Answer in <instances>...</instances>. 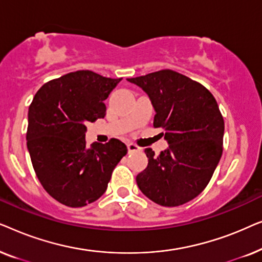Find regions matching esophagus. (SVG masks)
I'll return each mask as SVG.
<instances>
[{
	"instance_id": "34e87169",
	"label": "esophagus",
	"mask_w": 262,
	"mask_h": 262,
	"mask_svg": "<svg viewBox=\"0 0 262 262\" xmlns=\"http://www.w3.org/2000/svg\"><path fill=\"white\" fill-rule=\"evenodd\" d=\"M127 149H128V152H135V151H139V150H142L141 146L135 144V143H128Z\"/></svg>"
}]
</instances>
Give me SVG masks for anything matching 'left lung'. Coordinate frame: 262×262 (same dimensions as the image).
Here are the masks:
<instances>
[{
	"label": "left lung",
	"mask_w": 262,
	"mask_h": 262,
	"mask_svg": "<svg viewBox=\"0 0 262 262\" xmlns=\"http://www.w3.org/2000/svg\"><path fill=\"white\" fill-rule=\"evenodd\" d=\"M149 95L154 127L164 130L169 148L155 155L136 178L143 194L162 206H179L204 191L223 152L224 119L207 88L170 69L127 78ZM163 135V132H162Z\"/></svg>",
	"instance_id": "1"
}]
</instances>
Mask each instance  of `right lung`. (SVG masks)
<instances>
[{"mask_svg":"<svg viewBox=\"0 0 262 262\" xmlns=\"http://www.w3.org/2000/svg\"><path fill=\"white\" fill-rule=\"evenodd\" d=\"M121 78L77 70L42 85L28 108L27 149L38 180L63 205L82 207L105 193L127 148L117 138L85 144V124L106 116L103 101Z\"/></svg>","mask_w":262,"mask_h":262,"instance_id":"obj_1","label":"right lung"}]
</instances>
